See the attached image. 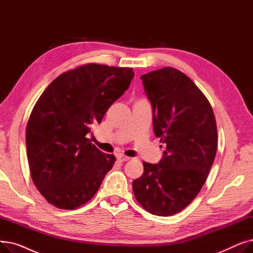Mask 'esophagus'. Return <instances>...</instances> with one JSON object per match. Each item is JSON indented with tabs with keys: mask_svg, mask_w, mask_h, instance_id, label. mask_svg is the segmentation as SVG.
<instances>
[{
	"mask_svg": "<svg viewBox=\"0 0 253 253\" xmlns=\"http://www.w3.org/2000/svg\"><path fill=\"white\" fill-rule=\"evenodd\" d=\"M117 158H118V160L121 161V162H125V161L130 160V157H127L125 155H118Z\"/></svg>",
	"mask_w": 253,
	"mask_h": 253,
	"instance_id": "1",
	"label": "esophagus"
}]
</instances>
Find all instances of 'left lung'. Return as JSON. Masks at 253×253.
Instances as JSON below:
<instances>
[{
  "instance_id": "obj_1",
  "label": "left lung",
  "mask_w": 253,
  "mask_h": 253,
  "mask_svg": "<svg viewBox=\"0 0 253 253\" xmlns=\"http://www.w3.org/2000/svg\"><path fill=\"white\" fill-rule=\"evenodd\" d=\"M140 79L164 152L158 164L142 163L143 173L132 188L150 213L173 215L194 200L207 179L217 150L215 117L202 91L178 70L167 66Z\"/></svg>"
}]
</instances>
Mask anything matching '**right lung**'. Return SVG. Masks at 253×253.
<instances>
[{
    "label": "right lung",
    "mask_w": 253,
    "mask_h": 253,
    "mask_svg": "<svg viewBox=\"0 0 253 253\" xmlns=\"http://www.w3.org/2000/svg\"><path fill=\"white\" fill-rule=\"evenodd\" d=\"M133 77L132 69L90 63L58 76L38 99L26 126V154L32 179L50 204L76 209L98 191L116 158L87 135Z\"/></svg>",
    "instance_id": "add662e5"
}]
</instances>
